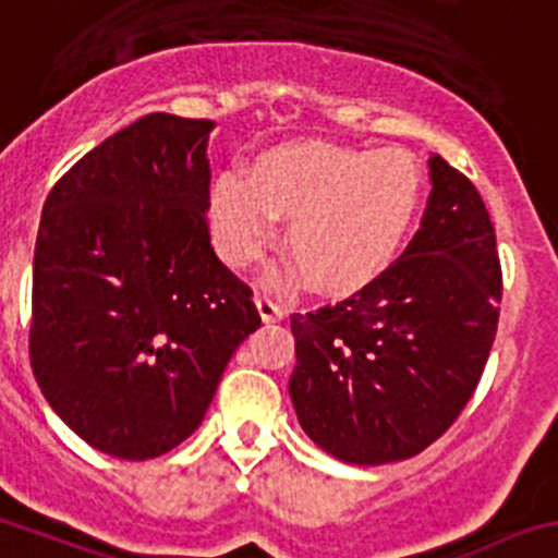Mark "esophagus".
<instances>
[{
	"mask_svg": "<svg viewBox=\"0 0 558 558\" xmlns=\"http://www.w3.org/2000/svg\"><path fill=\"white\" fill-rule=\"evenodd\" d=\"M254 304H257V312H259V317H263V323H276L284 317L282 306L274 304V301L265 299V295H257V299H254Z\"/></svg>",
	"mask_w": 558,
	"mask_h": 558,
	"instance_id": "obj_1",
	"label": "esophagus"
}]
</instances>
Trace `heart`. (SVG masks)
<instances>
[{
	"instance_id": "obj_1",
	"label": "heart",
	"mask_w": 558,
	"mask_h": 558,
	"mask_svg": "<svg viewBox=\"0 0 558 558\" xmlns=\"http://www.w3.org/2000/svg\"><path fill=\"white\" fill-rule=\"evenodd\" d=\"M424 174L405 150L295 142L263 153L252 178L225 172L208 194V225L219 257L257 259L288 219L284 248L315 293L364 288L400 252L416 221Z\"/></svg>"
}]
</instances>
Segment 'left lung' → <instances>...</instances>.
<instances>
[{
    "mask_svg": "<svg viewBox=\"0 0 558 558\" xmlns=\"http://www.w3.org/2000/svg\"><path fill=\"white\" fill-rule=\"evenodd\" d=\"M422 230L353 299L290 317V400L323 452L353 465L397 463L460 416L498 326L501 265L480 191L429 156Z\"/></svg>",
    "mask_w": 558,
    "mask_h": 558,
    "instance_id": "obj_1",
    "label": "left lung"
}]
</instances>
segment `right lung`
Listing matches in <instances>:
<instances>
[{
    "label": "right lung",
    "mask_w": 558,
    "mask_h": 558,
    "mask_svg": "<svg viewBox=\"0 0 558 558\" xmlns=\"http://www.w3.org/2000/svg\"><path fill=\"white\" fill-rule=\"evenodd\" d=\"M214 129L142 117L73 163L44 205L32 369L57 416L111 458L183 444L259 326L252 290L210 248Z\"/></svg>",
    "instance_id": "right-lung-1"
}]
</instances>
